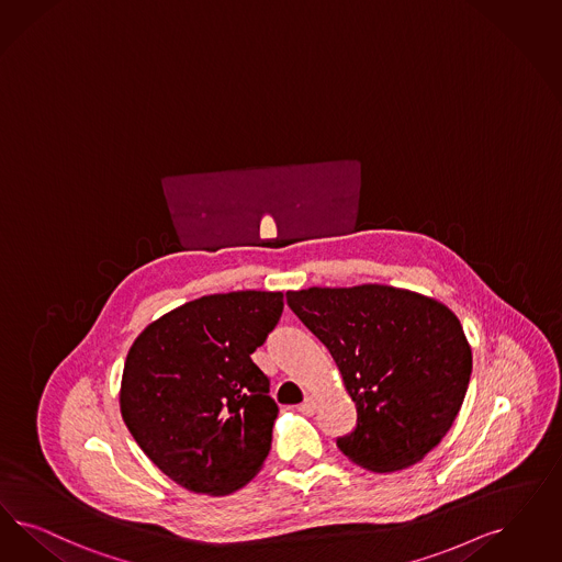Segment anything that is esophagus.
Here are the masks:
<instances>
[{"instance_id":"esophagus-1","label":"esophagus","mask_w":562,"mask_h":562,"mask_svg":"<svg viewBox=\"0 0 562 562\" xmlns=\"http://www.w3.org/2000/svg\"><path fill=\"white\" fill-rule=\"evenodd\" d=\"M299 411H301L303 415H307V417H311V415H315V411H317V398H313V396H307V398L303 401V405L299 407Z\"/></svg>"}]
</instances>
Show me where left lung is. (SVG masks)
<instances>
[{
	"label": "left lung",
	"instance_id": "left-lung-1",
	"mask_svg": "<svg viewBox=\"0 0 562 562\" xmlns=\"http://www.w3.org/2000/svg\"><path fill=\"white\" fill-rule=\"evenodd\" d=\"M299 319L328 347L357 407L338 438L352 463L375 473L419 463L457 419L471 378V347L445 303L384 284L286 292Z\"/></svg>",
	"mask_w": 562,
	"mask_h": 562
}]
</instances>
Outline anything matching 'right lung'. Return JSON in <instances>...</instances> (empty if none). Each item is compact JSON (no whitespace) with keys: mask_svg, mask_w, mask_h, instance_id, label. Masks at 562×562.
I'll use <instances>...</instances> for the list:
<instances>
[{"mask_svg":"<svg viewBox=\"0 0 562 562\" xmlns=\"http://www.w3.org/2000/svg\"><path fill=\"white\" fill-rule=\"evenodd\" d=\"M284 294H207L161 315L126 355L120 413L172 482L226 496L268 459L278 405L251 355L276 328Z\"/></svg>","mask_w":562,"mask_h":562,"instance_id":"1","label":"right lung"}]
</instances>
